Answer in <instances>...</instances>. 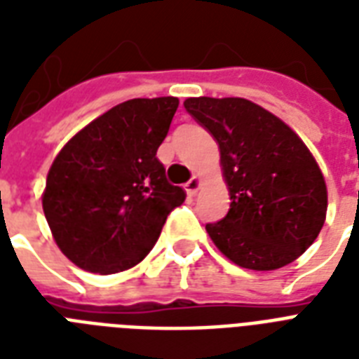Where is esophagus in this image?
Wrapping results in <instances>:
<instances>
[{"label": "esophagus", "instance_id": "esophagus-1", "mask_svg": "<svg viewBox=\"0 0 359 359\" xmlns=\"http://www.w3.org/2000/svg\"><path fill=\"white\" fill-rule=\"evenodd\" d=\"M199 186H201V179H199V177H191V179L184 184L186 194H188V196H196L197 190H199Z\"/></svg>", "mask_w": 359, "mask_h": 359}]
</instances>
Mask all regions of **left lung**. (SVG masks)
Instances as JSON below:
<instances>
[{
	"label": "left lung",
	"instance_id": "obj_1",
	"mask_svg": "<svg viewBox=\"0 0 359 359\" xmlns=\"http://www.w3.org/2000/svg\"><path fill=\"white\" fill-rule=\"evenodd\" d=\"M186 111L219 147L231 207L207 233L250 270L289 264L315 242L328 208L326 182L306 143L245 98H186Z\"/></svg>",
	"mask_w": 359,
	"mask_h": 359
}]
</instances>
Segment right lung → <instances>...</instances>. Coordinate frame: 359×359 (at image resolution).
Masks as SVG:
<instances>
[{
    "instance_id": "obj_1",
    "label": "right lung",
    "mask_w": 359,
    "mask_h": 359,
    "mask_svg": "<svg viewBox=\"0 0 359 359\" xmlns=\"http://www.w3.org/2000/svg\"><path fill=\"white\" fill-rule=\"evenodd\" d=\"M179 98H134L80 130L53 160L42 196L59 250L87 272L117 273L154 248L184 190L156 158Z\"/></svg>"
}]
</instances>
